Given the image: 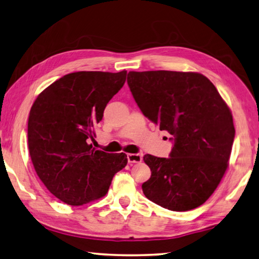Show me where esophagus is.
Listing matches in <instances>:
<instances>
[{"label":"esophagus","instance_id":"1","mask_svg":"<svg viewBox=\"0 0 259 259\" xmlns=\"http://www.w3.org/2000/svg\"><path fill=\"white\" fill-rule=\"evenodd\" d=\"M126 158H128L129 163H140L143 160V156L140 154H128Z\"/></svg>","mask_w":259,"mask_h":259}]
</instances>
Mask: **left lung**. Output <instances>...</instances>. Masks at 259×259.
<instances>
[{
  "label": "left lung",
  "instance_id": "obj_1",
  "mask_svg": "<svg viewBox=\"0 0 259 259\" xmlns=\"http://www.w3.org/2000/svg\"><path fill=\"white\" fill-rule=\"evenodd\" d=\"M141 112L173 136L168 158L145 155L151 170L147 199L170 211H189L209 199L228 167L234 120L215 86L199 73L129 72Z\"/></svg>",
  "mask_w": 259,
  "mask_h": 259
}]
</instances>
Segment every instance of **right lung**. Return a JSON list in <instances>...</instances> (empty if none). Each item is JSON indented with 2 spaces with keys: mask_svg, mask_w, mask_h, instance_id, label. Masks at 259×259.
Masks as SVG:
<instances>
[{
  "mask_svg": "<svg viewBox=\"0 0 259 259\" xmlns=\"http://www.w3.org/2000/svg\"><path fill=\"white\" fill-rule=\"evenodd\" d=\"M126 72H76L63 76L35 99L28 121V146L39 179L64 203L82 205L108 193L126 155L96 150L91 140L106 104Z\"/></svg>",
  "mask_w": 259,
  "mask_h": 259,
  "instance_id": "obj_1",
  "label": "right lung"
}]
</instances>
